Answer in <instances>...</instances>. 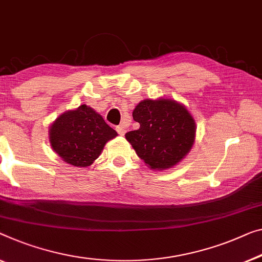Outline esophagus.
<instances>
[{"label":"esophagus","instance_id":"obj_1","mask_svg":"<svg viewBox=\"0 0 262 262\" xmlns=\"http://www.w3.org/2000/svg\"><path fill=\"white\" fill-rule=\"evenodd\" d=\"M115 129H116V132H118V134L121 136H123L124 134H126V129H124L123 126H118Z\"/></svg>","mask_w":262,"mask_h":262}]
</instances>
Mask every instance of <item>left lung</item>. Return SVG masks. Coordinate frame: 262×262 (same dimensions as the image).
Returning a JSON list of instances; mask_svg holds the SVG:
<instances>
[{
    "instance_id": "8db88e82",
    "label": "left lung",
    "mask_w": 262,
    "mask_h": 262,
    "mask_svg": "<svg viewBox=\"0 0 262 262\" xmlns=\"http://www.w3.org/2000/svg\"><path fill=\"white\" fill-rule=\"evenodd\" d=\"M133 119L140 128L128 132L126 139L151 169L173 167L192 149L195 122L180 103L167 99L143 100L135 107Z\"/></svg>"
}]
</instances>
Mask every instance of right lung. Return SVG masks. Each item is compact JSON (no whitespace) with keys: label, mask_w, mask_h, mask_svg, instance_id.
Masks as SVG:
<instances>
[{"label":"right lung","mask_w":262,"mask_h":262,"mask_svg":"<svg viewBox=\"0 0 262 262\" xmlns=\"http://www.w3.org/2000/svg\"><path fill=\"white\" fill-rule=\"evenodd\" d=\"M116 135L102 116L85 104L58 116L49 129L53 149L75 167L91 166Z\"/></svg>","instance_id":"add662e5"}]
</instances>
